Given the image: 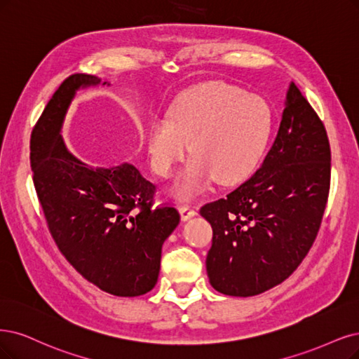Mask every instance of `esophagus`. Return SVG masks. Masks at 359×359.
<instances>
[{"mask_svg": "<svg viewBox=\"0 0 359 359\" xmlns=\"http://www.w3.org/2000/svg\"><path fill=\"white\" fill-rule=\"evenodd\" d=\"M194 216H196V211H195L191 205L184 204V205L180 207V217H182L183 222H187V220L192 219Z\"/></svg>", "mask_w": 359, "mask_h": 359, "instance_id": "obj_1", "label": "esophagus"}]
</instances>
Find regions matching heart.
I'll list each match as a JSON object with an SVG mask.
<instances>
[{
  "label": "heart",
  "instance_id": "b5f03b06",
  "mask_svg": "<svg viewBox=\"0 0 359 359\" xmlns=\"http://www.w3.org/2000/svg\"><path fill=\"white\" fill-rule=\"evenodd\" d=\"M273 127L269 103L226 83L211 81L180 95L168 118L154 116L143 126L149 164L159 177H170L187 151L192 159L175 194L189 198L211 179L228 184L255 170Z\"/></svg>",
  "mask_w": 359,
  "mask_h": 359
}]
</instances>
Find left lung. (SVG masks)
<instances>
[{
	"label": "left lung",
	"instance_id": "1",
	"mask_svg": "<svg viewBox=\"0 0 359 359\" xmlns=\"http://www.w3.org/2000/svg\"><path fill=\"white\" fill-rule=\"evenodd\" d=\"M327 131L294 83L259 170L200 213L213 228L205 266L219 293L248 297L293 273L320 231L330 191Z\"/></svg>",
	"mask_w": 359,
	"mask_h": 359
}]
</instances>
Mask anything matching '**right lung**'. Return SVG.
<instances>
[{
	"mask_svg": "<svg viewBox=\"0 0 359 359\" xmlns=\"http://www.w3.org/2000/svg\"><path fill=\"white\" fill-rule=\"evenodd\" d=\"M106 86L95 75L66 78L31 136V168L53 240L87 281L106 293L151 291L163 244L180 222L175 207L152 208L155 187L128 163L109 168L78 159L63 142L66 112L79 88Z\"/></svg>",
	"mask_w": 359,
	"mask_h": 359,
	"instance_id": "obj_1",
	"label": "right lung"
}]
</instances>
